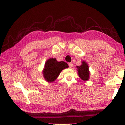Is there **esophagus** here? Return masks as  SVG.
Wrapping results in <instances>:
<instances>
[{
	"label": "esophagus",
	"mask_w": 125,
	"mask_h": 125,
	"mask_svg": "<svg viewBox=\"0 0 125 125\" xmlns=\"http://www.w3.org/2000/svg\"><path fill=\"white\" fill-rule=\"evenodd\" d=\"M69 67L70 68H72L73 67V64L72 63H69Z\"/></svg>",
	"instance_id": "esophagus-1"
}]
</instances>
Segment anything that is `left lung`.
Instances as JSON below:
<instances>
[{
	"label": "left lung",
	"instance_id": "1",
	"mask_svg": "<svg viewBox=\"0 0 125 125\" xmlns=\"http://www.w3.org/2000/svg\"><path fill=\"white\" fill-rule=\"evenodd\" d=\"M78 69V74L82 79L83 81H87L89 78V66L85 62H82V64L81 66L77 67Z\"/></svg>",
	"mask_w": 125,
	"mask_h": 125
}]
</instances>
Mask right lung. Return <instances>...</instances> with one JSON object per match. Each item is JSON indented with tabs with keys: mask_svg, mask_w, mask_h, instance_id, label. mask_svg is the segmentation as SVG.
<instances>
[{
	"mask_svg": "<svg viewBox=\"0 0 125 125\" xmlns=\"http://www.w3.org/2000/svg\"><path fill=\"white\" fill-rule=\"evenodd\" d=\"M68 68L67 63L63 61L57 62L56 58H50L45 63L43 76L48 82H53L57 78L61 71Z\"/></svg>",
	"mask_w": 125,
	"mask_h": 125,
	"instance_id": "add662e5",
	"label": "right lung"
}]
</instances>
